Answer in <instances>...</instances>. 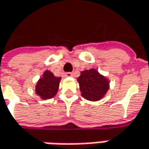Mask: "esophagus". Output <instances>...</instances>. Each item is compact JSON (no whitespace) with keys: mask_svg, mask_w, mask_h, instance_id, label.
<instances>
[{"mask_svg":"<svg viewBox=\"0 0 149 149\" xmlns=\"http://www.w3.org/2000/svg\"><path fill=\"white\" fill-rule=\"evenodd\" d=\"M72 76H73V73H71V72L65 73V77H72Z\"/></svg>","mask_w":149,"mask_h":149,"instance_id":"obj_1","label":"esophagus"}]
</instances>
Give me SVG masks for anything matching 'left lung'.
Here are the masks:
<instances>
[{
  "mask_svg": "<svg viewBox=\"0 0 149 149\" xmlns=\"http://www.w3.org/2000/svg\"><path fill=\"white\" fill-rule=\"evenodd\" d=\"M81 95L89 101H99L109 89V79L95 69L81 71L77 79Z\"/></svg>",
  "mask_w": 149,
  "mask_h": 149,
  "instance_id": "obj_1",
  "label": "left lung"
}]
</instances>
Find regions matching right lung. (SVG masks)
<instances>
[{
    "mask_svg": "<svg viewBox=\"0 0 149 149\" xmlns=\"http://www.w3.org/2000/svg\"><path fill=\"white\" fill-rule=\"evenodd\" d=\"M60 80L61 77H56L52 72L45 70L36 84V94L44 100L53 98L58 92Z\"/></svg>",
    "mask_w": 149,
    "mask_h": 149,
    "instance_id": "1",
    "label": "right lung"
}]
</instances>
